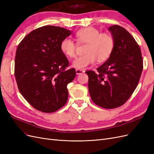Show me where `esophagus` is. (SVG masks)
I'll list each match as a JSON object with an SVG mask.
<instances>
[{
    "instance_id": "esophagus-1",
    "label": "esophagus",
    "mask_w": 154,
    "mask_h": 154,
    "mask_svg": "<svg viewBox=\"0 0 154 154\" xmlns=\"http://www.w3.org/2000/svg\"><path fill=\"white\" fill-rule=\"evenodd\" d=\"M76 72L77 74H80L85 72V71L84 70H81V69H76Z\"/></svg>"
}]
</instances>
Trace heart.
<instances>
[{
    "label": "heart",
    "mask_w": 154,
    "mask_h": 154,
    "mask_svg": "<svg viewBox=\"0 0 154 154\" xmlns=\"http://www.w3.org/2000/svg\"><path fill=\"white\" fill-rule=\"evenodd\" d=\"M76 38L78 44H87L85 54L77 58L72 66L77 69H84L90 65L108 59L114 48L113 37L109 33L101 32L93 27H87L78 31ZM77 44L69 38H65L60 44L62 52L69 58L76 57Z\"/></svg>",
    "instance_id": "obj_1"
}]
</instances>
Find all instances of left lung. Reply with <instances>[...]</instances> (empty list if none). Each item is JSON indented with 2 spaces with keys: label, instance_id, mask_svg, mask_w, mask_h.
<instances>
[{
  "label": "left lung",
  "instance_id": "obj_1",
  "mask_svg": "<svg viewBox=\"0 0 154 154\" xmlns=\"http://www.w3.org/2000/svg\"><path fill=\"white\" fill-rule=\"evenodd\" d=\"M114 48L108 60L93 71H86L92 101L105 109L122 106L137 87L143 71L141 49L134 37L123 27L110 26Z\"/></svg>",
  "mask_w": 154,
  "mask_h": 154
}]
</instances>
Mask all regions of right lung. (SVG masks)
I'll return each instance as SVG.
<instances>
[{"instance_id":"right-lung-1","label":"right lung","mask_w":154,"mask_h":154,"mask_svg":"<svg viewBox=\"0 0 154 154\" xmlns=\"http://www.w3.org/2000/svg\"><path fill=\"white\" fill-rule=\"evenodd\" d=\"M71 34L63 27L45 26L29 32L17 49L15 76L18 90L42 112H54L67 103V86L75 78L76 71L66 70L69 61L60 44Z\"/></svg>"}]
</instances>
